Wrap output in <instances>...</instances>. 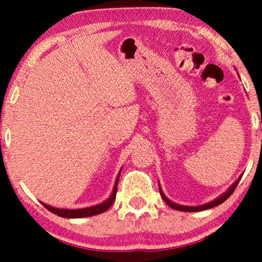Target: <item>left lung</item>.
Returning <instances> with one entry per match:
<instances>
[{
	"instance_id": "left-lung-1",
	"label": "left lung",
	"mask_w": 262,
	"mask_h": 262,
	"mask_svg": "<svg viewBox=\"0 0 262 262\" xmlns=\"http://www.w3.org/2000/svg\"><path fill=\"white\" fill-rule=\"evenodd\" d=\"M241 177H242V176H241ZM241 177H239V179H238L237 181H235V182L233 183V185H232V186L230 187V188H228L227 190H226V192L224 193V194H221L220 196H217V198L214 199V200H211V202L206 203V204L198 205V206H188V205H181V204H176V203L171 202L170 199H167V198H166V195L164 194L163 189H161V187H160V186H159V190H160V195H161V198L164 199V202H165L166 204L170 206V208H172V209H175V210H179V211H186V212L203 211V210H206V209H211V208H214V206H217V205H220V204H222V203L225 202L226 199H227V198H230V195L232 194V193L234 192L235 187H237L238 183H239V181H241Z\"/></svg>"
}]
</instances>
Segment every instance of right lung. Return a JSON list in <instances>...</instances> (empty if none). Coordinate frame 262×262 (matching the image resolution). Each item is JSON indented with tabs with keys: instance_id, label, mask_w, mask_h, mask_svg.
<instances>
[{
	"instance_id": "1",
	"label": "right lung",
	"mask_w": 262,
	"mask_h": 262,
	"mask_svg": "<svg viewBox=\"0 0 262 262\" xmlns=\"http://www.w3.org/2000/svg\"><path fill=\"white\" fill-rule=\"evenodd\" d=\"M121 170L119 171L118 176H116L114 187H113V192L112 194L109 195V198L104 200V202L101 203V204H97L93 206H89V208H82V209H59V208H54V206L47 205L45 203L42 204L45 205V208L47 210H50L51 212L56 214L60 217H67V219H80V217H89V216H93V215H98L102 214L111 208L113 202L115 200L116 196V189H118V182H119V176H120Z\"/></svg>"
}]
</instances>
